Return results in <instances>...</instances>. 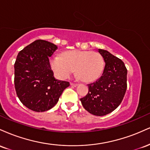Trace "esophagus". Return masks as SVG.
I'll return each instance as SVG.
<instances>
[{
    "mask_svg": "<svg viewBox=\"0 0 150 150\" xmlns=\"http://www.w3.org/2000/svg\"><path fill=\"white\" fill-rule=\"evenodd\" d=\"M70 85L73 86V87H77L78 85H77V84H75V83H73V82H70Z\"/></svg>",
    "mask_w": 150,
    "mask_h": 150,
    "instance_id": "esophagus-1",
    "label": "esophagus"
}]
</instances>
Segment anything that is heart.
I'll use <instances>...</instances> for the list:
<instances>
[{
    "mask_svg": "<svg viewBox=\"0 0 150 150\" xmlns=\"http://www.w3.org/2000/svg\"><path fill=\"white\" fill-rule=\"evenodd\" d=\"M49 65L59 80L69 77L75 68L77 76L85 82L97 80L104 69V61L99 53L81 50L64 51L62 57L53 56L49 60Z\"/></svg>",
    "mask_w": 150,
    "mask_h": 150,
    "instance_id": "b5f03b06",
    "label": "heart"
}]
</instances>
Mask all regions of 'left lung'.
<instances>
[{
	"label": "left lung",
	"mask_w": 150,
	"mask_h": 150,
	"mask_svg": "<svg viewBox=\"0 0 150 150\" xmlns=\"http://www.w3.org/2000/svg\"><path fill=\"white\" fill-rule=\"evenodd\" d=\"M104 58L102 75L95 82L88 85L89 92L80 99L83 107L91 114L102 116L119 106L127 88V69L124 63L104 49H98Z\"/></svg>",
	"instance_id": "obj_1"
}]
</instances>
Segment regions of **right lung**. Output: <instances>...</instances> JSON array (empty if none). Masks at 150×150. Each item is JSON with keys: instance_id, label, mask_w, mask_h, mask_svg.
<instances>
[{"instance_id": "add662e5", "label": "right lung", "mask_w": 150, "mask_h": 150, "mask_svg": "<svg viewBox=\"0 0 150 150\" xmlns=\"http://www.w3.org/2000/svg\"><path fill=\"white\" fill-rule=\"evenodd\" d=\"M57 46L38 39L20 51L15 63V87L17 95L26 107L44 112L55 106L70 83L58 80L49 65Z\"/></svg>"}]
</instances>
